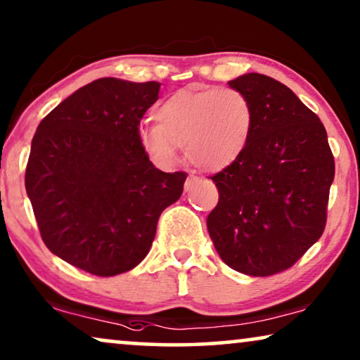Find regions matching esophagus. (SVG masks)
Here are the masks:
<instances>
[{"instance_id":"34e87169","label":"esophagus","mask_w":360,"mask_h":360,"mask_svg":"<svg viewBox=\"0 0 360 360\" xmlns=\"http://www.w3.org/2000/svg\"><path fill=\"white\" fill-rule=\"evenodd\" d=\"M197 181H199V179H197L195 176H189V178H187L186 182H184V191H186V192L191 191L192 187H194V186L197 184Z\"/></svg>"}]
</instances>
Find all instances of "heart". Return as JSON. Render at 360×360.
Segmentation results:
<instances>
[{"label":"heart","instance_id":"1","mask_svg":"<svg viewBox=\"0 0 360 360\" xmlns=\"http://www.w3.org/2000/svg\"><path fill=\"white\" fill-rule=\"evenodd\" d=\"M158 125L141 124L139 141L160 166H173L178 146L202 171H221L243 155L250 143L255 112L251 101L231 88L181 89L155 109Z\"/></svg>","mask_w":360,"mask_h":360}]
</instances>
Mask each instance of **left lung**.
<instances>
[{"instance_id": "left-lung-1", "label": "left lung", "mask_w": 360, "mask_h": 360, "mask_svg": "<svg viewBox=\"0 0 360 360\" xmlns=\"http://www.w3.org/2000/svg\"><path fill=\"white\" fill-rule=\"evenodd\" d=\"M229 84L251 101L255 127L240 158L212 176L219 204L207 230L226 266L266 277L320 240L334 158L325 125L285 84L259 73Z\"/></svg>"}]
</instances>
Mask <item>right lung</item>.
<instances>
[{
	"instance_id": "add662e5",
	"label": "right lung",
	"mask_w": 360,
	"mask_h": 360,
	"mask_svg": "<svg viewBox=\"0 0 360 360\" xmlns=\"http://www.w3.org/2000/svg\"><path fill=\"white\" fill-rule=\"evenodd\" d=\"M160 83L101 78L39 124L26 191L45 246L78 269L110 277L148 255L158 219L182 194L186 173L156 169L139 141Z\"/></svg>"
}]
</instances>
